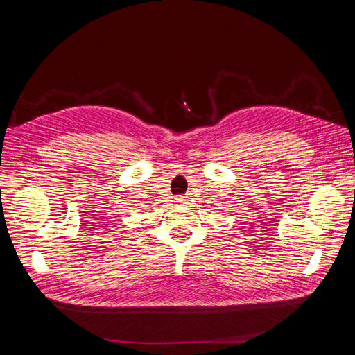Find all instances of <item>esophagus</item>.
Listing matches in <instances>:
<instances>
[{
	"label": "esophagus",
	"mask_w": 355,
	"mask_h": 355,
	"mask_svg": "<svg viewBox=\"0 0 355 355\" xmlns=\"http://www.w3.org/2000/svg\"><path fill=\"white\" fill-rule=\"evenodd\" d=\"M176 202H179V204H185V202H187V197H185V196H180V197H178V198H176Z\"/></svg>",
	"instance_id": "obj_1"
}]
</instances>
